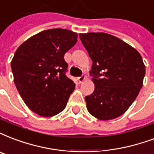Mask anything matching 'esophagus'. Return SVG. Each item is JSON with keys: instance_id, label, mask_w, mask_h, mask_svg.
<instances>
[{"instance_id": "34e87169", "label": "esophagus", "mask_w": 154, "mask_h": 154, "mask_svg": "<svg viewBox=\"0 0 154 154\" xmlns=\"http://www.w3.org/2000/svg\"><path fill=\"white\" fill-rule=\"evenodd\" d=\"M86 80V77L85 75H82L81 77H79L78 78V81L79 84H82V83H84V81Z\"/></svg>"}]
</instances>
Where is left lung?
<instances>
[{"instance_id": "1", "label": "left lung", "mask_w": 154, "mask_h": 154, "mask_svg": "<svg viewBox=\"0 0 154 154\" xmlns=\"http://www.w3.org/2000/svg\"><path fill=\"white\" fill-rule=\"evenodd\" d=\"M79 38L92 61L94 92L85 97L88 111L99 120L123 114L143 86L145 66L136 48L112 35L80 33Z\"/></svg>"}]
</instances>
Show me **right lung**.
I'll use <instances>...</instances> for the list:
<instances>
[{
    "label": "right lung",
    "instance_id": "1",
    "mask_svg": "<svg viewBox=\"0 0 154 154\" xmlns=\"http://www.w3.org/2000/svg\"><path fill=\"white\" fill-rule=\"evenodd\" d=\"M67 29H48L32 35L16 50L11 61L14 81L32 111L42 117L62 112L75 84L66 77L65 54L77 43Z\"/></svg>",
    "mask_w": 154,
    "mask_h": 154
}]
</instances>
